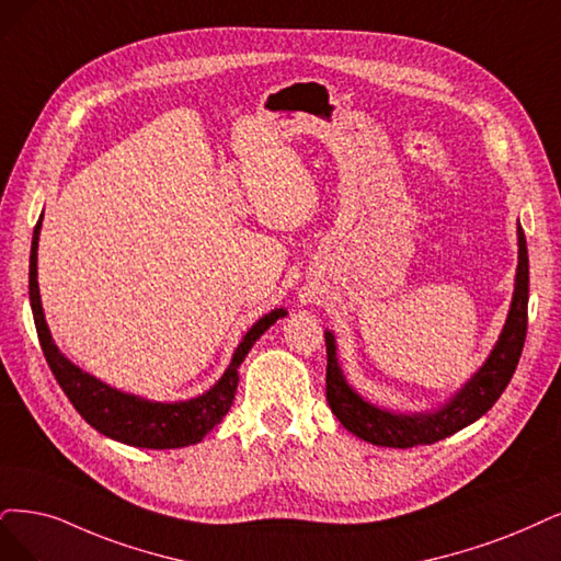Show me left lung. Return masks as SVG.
I'll use <instances>...</instances> for the list:
<instances>
[{
  "label": "left lung",
  "mask_w": 561,
  "mask_h": 561,
  "mask_svg": "<svg viewBox=\"0 0 561 561\" xmlns=\"http://www.w3.org/2000/svg\"><path fill=\"white\" fill-rule=\"evenodd\" d=\"M517 244H520V261H517L515 294L504 333L496 342L488 363L481 367L460 392L437 413H419V416H402L367 404L351 390L342 377L335 360V340L325 333V400L337 421L354 432L356 437L386 448H411L421 444H434L450 437L462 427L479 421L492 409L513 379L517 360L523 356L527 337V300H529V256L523 226H517Z\"/></svg>",
  "instance_id": "left-lung-1"
}]
</instances>
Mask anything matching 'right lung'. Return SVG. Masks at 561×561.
I'll use <instances>...</instances> for the list:
<instances>
[{
  "mask_svg": "<svg viewBox=\"0 0 561 561\" xmlns=\"http://www.w3.org/2000/svg\"><path fill=\"white\" fill-rule=\"evenodd\" d=\"M38 231L41 219L34 226L32 238V254H30V300H32V314L36 323V335L44 348L46 363L55 375L57 383L65 390L69 402L76 411L85 419L94 430H99L106 437L138 446V448H182L190 444H198L207 432L221 423V419L231 409L238 390V367L249 354V348L273 325L279 317H284V309L265 314L261 321L252 325V330L244 335L240 346L236 348L233 360L224 371V377L215 388H210L205 396L190 400V402H175V404H159V402H145L134 396H124L108 388L106 383L96 381L94 377L71 365L59 348L53 344L50 330L44 319V309H41L38 298V282H36V247H38Z\"/></svg>",
  "mask_w": 561,
  "mask_h": 561,
  "instance_id": "obj_1",
  "label": "right lung"
}]
</instances>
